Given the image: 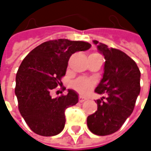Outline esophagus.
<instances>
[{
  "label": "esophagus",
  "mask_w": 151,
  "mask_h": 151,
  "mask_svg": "<svg viewBox=\"0 0 151 151\" xmlns=\"http://www.w3.org/2000/svg\"><path fill=\"white\" fill-rule=\"evenodd\" d=\"M86 99L85 98V97H83V96H79V98H78V101L79 102H83V101H85Z\"/></svg>",
  "instance_id": "esophagus-1"
}]
</instances>
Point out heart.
Segmentation results:
<instances>
[{
	"label": "heart",
	"mask_w": 151,
	"mask_h": 151,
	"mask_svg": "<svg viewBox=\"0 0 151 151\" xmlns=\"http://www.w3.org/2000/svg\"><path fill=\"white\" fill-rule=\"evenodd\" d=\"M93 85H94L93 80H92L91 78H78L73 83V86L76 90H78L81 93H85V92L88 91L89 89H91L93 86Z\"/></svg>",
	"instance_id": "1"
}]
</instances>
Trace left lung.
<instances>
[{
  "instance_id": "8db88e82",
  "label": "left lung",
  "mask_w": 151,
  "mask_h": 151,
  "mask_svg": "<svg viewBox=\"0 0 151 151\" xmlns=\"http://www.w3.org/2000/svg\"><path fill=\"white\" fill-rule=\"evenodd\" d=\"M93 42L105 58L103 76L95 92L106 97L96 100L97 111L87 117L86 122L92 133L107 136L119 130L132 114L140 93L141 73L136 62L123 51Z\"/></svg>"
}]
</instances>
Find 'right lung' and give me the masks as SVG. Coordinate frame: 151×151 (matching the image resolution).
<instances>
[{"label":"right lung","mask_w":151,"mask_h":151,"mask_svg":"<svg viewBox=\"0 0 151 151\" xmlns=\"http://www.w3.org/2000/svg\"><path fill=\"white\" fill-rule=\"evenodd\" d=\"M90 48L84 41L51 40L36 47L22 60L15 77V93L21 115L34 133L52 136L64 129L65 111L78 103V95L72 89L56 98L50 93L62 84L70 57Z\"/></svg>","instance_id":"1"}]
</instances>
